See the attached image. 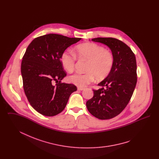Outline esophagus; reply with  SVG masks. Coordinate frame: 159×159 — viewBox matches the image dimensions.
Masks as SVG:
<instances>
[{"label":"esophagus","instance_id":"34e87169","mask_svg":"<svg viewBox=\"0 0 159 159\" xmlns=\"http://www.w3.org/2000/svg\"><path fill=\"white\" fill-rule=\"evenodd\" d=\"M77 89H78L79 91H83V90H84V88H83L78 87V88H77Z\"/></svg>","mask_w":159,"mask_h":159}]
</instances>
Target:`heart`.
I'll list each match as a JSON object with an SVG mask.
<instances>
[{
  "label": "heart",
  "mask_w": 159,
  "mask_h": 159,
  "mask_svg": "<svg viewBox=\"0 0 159 159\" xmlns=\"http://www.w3.org/2000/svg\"><path fill=\"white\" fill-rule=\"evenodd\" d=\"M74 53L68 50L61 55V62L68 72H72L76 64V58L88 61L84 73H77L68 77V80L78 87L83 88L92 83L95 77L101 80L106 78L113 67V53L102 46L95 43H84L76 46Z\"/></svg>",
  "instance_id": "b5f03b06"
}]
</instances>
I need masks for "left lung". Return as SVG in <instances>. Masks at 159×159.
Segmentation results:
<instances>
[{
	"label": "left lung",
	"instance_id": "left-lung-1",
	"mask_svg": "<svg viewBox=\"0 0 159 159\" xmlns=\"http://www.w3.org/2000/svg\"><path fill=\"white\" fill-rule=\"evenodd\" d=\"M92 41L108 46L113 54V67L101 88L93 91V97L86 102L89 113L101 120L110 119L125 108L131 98L137 82L135 54L128 46L113 38H97Z\"/></svg>",
	"mask_w": 159,
	"mask_h": 159
}]
</instances>
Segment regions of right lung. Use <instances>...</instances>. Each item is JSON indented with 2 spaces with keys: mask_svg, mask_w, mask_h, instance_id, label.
Returning <instances> with one entry per match:
<instances>
[{
  "mask_svg": "<svg viewBox=\"0 0 159 159\" xmlns=\"http://www.w3.org/2000/svg\"><path fill=\"white\" fill-rule=\"evenodd\" d=\"M81 39L48 34L35 38L28 46L21 67L23 88L31 106L38 113L46 116L60 113L70 95L77 91L75 85L61 82L67 75L61 55Z\"/></svg>",
  "mask_w": 159,
  "mask_h": 159,
  "instance_id": "right-lung-1",
  "label": "right lung"
}]
</instances>
